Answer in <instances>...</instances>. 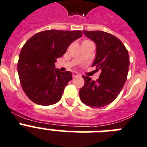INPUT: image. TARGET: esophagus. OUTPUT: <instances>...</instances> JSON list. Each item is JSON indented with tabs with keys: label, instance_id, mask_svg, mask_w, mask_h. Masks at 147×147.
Here are the masks:
<instances>
[{
	"label": "esophagus",
	"instance_id": "34e87169",
	"mask_svg": "<svg viewBox=\"0 0 147 147\" xmlns=\"http://www.w3.org/2000/svg\"><path fill=\"white\" fill-rule=\"evenodd\" d=\"M78 76H79V75H78L77 72H73V73H72V77L73 78H76L78 77Z\"/></svg>",
	"mask_w": 147,
	"mask_h": 147
}]
</instances>
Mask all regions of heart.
<instances>
[{"label": "heart", "instance_id": "obj_1", "mask_svg": "<svg viewBox=\"0 0 147 147\" xmlns=\"http://www.w3.org/2000/svg\"><path fill=\"white\" fill-rule=\"evenodd\" d=\"M88 41H90V40H84L83 42H88Z\"/></svg>", "mask_w": 147, "mask_h": 147}]
</instances>
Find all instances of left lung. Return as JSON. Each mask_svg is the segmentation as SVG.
I'll use <instances>...</instances> for the list:
<instances>
[{"instance_id": "8db88e82", "label": "left lung", "mask_w": 147, "mask_h": 147, "mask_svg": "<svg viewBox=\"0 0 147 147\" xmlns=\"http://www.w3.org/2000/svg\"><path fill=\"white\" fill-rule=\"evenodd\" d=\"M96 45L92 66L101 73L96 81L83 76L84 85L79 90L83 103L91 107H103L115 100L122 90L129 68V55L123 43L112 34L102 31H83Z\"/></svg>"}]
</instances>
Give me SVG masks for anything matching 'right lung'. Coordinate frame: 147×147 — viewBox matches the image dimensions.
<instances>
[{
	"instance_id": "right-lung-1",
	"label": "right lung",
	"mask_w": 147,
	"mask_h": 147,
	"mask_svg": "<svg viewBox=\"0 0 147 147\" xmlns=\"http://www.w3.org/2000/svg\"><path fill=\"white\" fill-rule=\"evenodd\" d=\"M82 36V31L46 30L30 38L22 47L18 61V74L22 90L32 102L53 105L61 99L71 73L55 69L57 58Z\"/></svg>"
}]
</instances>
